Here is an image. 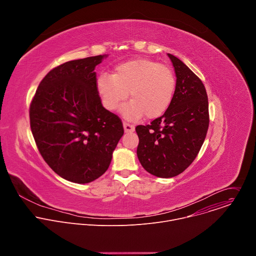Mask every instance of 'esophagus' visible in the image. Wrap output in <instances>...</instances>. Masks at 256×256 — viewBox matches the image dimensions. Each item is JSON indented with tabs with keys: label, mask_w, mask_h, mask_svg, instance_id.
I'll use <instances>...</instances> for the list:
<instances>
[{
	"label": "esophagus",
	"mask_w": 256,
	"mask_h": 256,
	"mask_svg": "<svg viewBox=\"0 0 256 256\" xmlns=\"http://www.w3.org/2000/svg\"><path fill=\"white\" fill-rule=\"evenodd\" d=\"M124 132H132L134 130V126L132 124H130L128 122H124Z\"/></svg>",
	"instance_id": "esophagus-1"
}]
</instances>
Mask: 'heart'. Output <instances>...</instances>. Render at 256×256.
<instances>
[{
    "instance_id": "heart-1",
    "label": "heart",
    "mask_w": 256,
    "mask_h": 256,
    "mask_svg": "<svg viewBox=\"0 0 256 256\" xmlns=\"http://www.w3.org/2000/svg\"><path fill=\"white\" fill-rule=\"evenodd\" d=\"M175 77L166 66L150 58H134L118 64L112 75L102 74L97 89L108 110H114L128 92L132 100L122 108L124 118L136 120L144 114L153 120L162 116L175 91Z\"/></svg>"
}]
</instances>
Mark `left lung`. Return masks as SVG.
I'll list each match as a JSON object with an SVG mask.
<instances>
[{
  "label": "left lung",
  "instance_id": "8db88e82",
  "mask_svg": "<svg viewBox=\"0 0 256 256\" xmlns=\"http://www.w3.org/2000/svg\"><path fill=\"white\" fill-rule=\"evenodd\" d=\"M176 74L172 101L150 124L138 126V158L146 171L162 178L184 172L196 159L210 124L208 101L202 80L168 54Z\"/></svg>",
  "mask_w": 256,
  "mask_h": 256
}]
</instances>
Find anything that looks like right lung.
<instances>
[{
  "mask_svg": "<svg viewBox=\"0 0 256 256\" xmlns=\"http://www.w3.org/2000/svg\"><path fill=\"white\" fill-rule=\"evenodd\" d=\"M104 56L64 62L42 80L29 108L38 149L60 177L88 184L112 162L122 120L102 106L94 72Z\"/></svg>",
  "mask_w": 256,
  "mask_h": 256,
  "instance_id": "right-lung-1",
  "label": "right lung"
}]
</instances>
